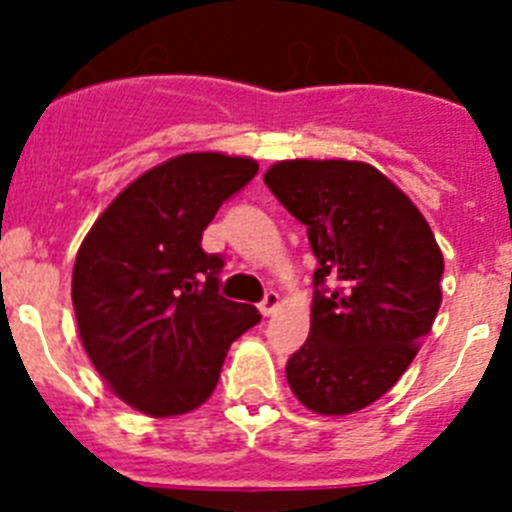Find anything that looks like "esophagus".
Returning a JSON list of instances; mask_svg holds the SVG:
<instances>
[{
	"label": "esophagus",
	"mask_w": 512,
	"mask_h": 512,
	"mask_svg": "<svg viewBox=\"0 0 512 512\" xmlns=\"http://www.w3.org/2000/svg\"><path fill=\"white\" fill-rule=\"evenodd\" d=\"M277 307H279V295L269 289V292L264 295V300L259 302V310L264 312V315H274V312H277Z\"/></svg>",
	"instance_id": "1"
}]
</instances>
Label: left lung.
Here are the masks:
<instances>
[{
  "label": "left lung",
  "instance_id": "1",
  "mask_svg": "<svg viewBox=\"0 0 512 512\" xmlns=\"http://www.w3.org/2000/svg\"><path fill=\"white\" fill-rule=\"evenodd\" d=\"M264 182L318 259L310 336L287 382L315 413H356L395 387L431 333L441 248L418 207L361 161H282Z\"/></svg>",
  "mask_w": 512,
  "mask_h": 512
}]
</instances>
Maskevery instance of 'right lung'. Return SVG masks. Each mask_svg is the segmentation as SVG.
Masks as SVG:
<instances>
[{"label":"right lung","mask_w":512,"mask_h":512,"mask_svg":"<svg viewBox=\"0 0 512 512\" xmlns=\"http://www.w3.org/2000/svg\"><path fill=\"white\" fill-rule=\"evenodd\" d=\"M259 164L184 153L122 189L87 233L74 264L79 336L99 377L140 413L164 418L212 395L230 343L259 323L220 295V253L202 233Z\"/></svg>","instance_id":"1"}]
</instances>
